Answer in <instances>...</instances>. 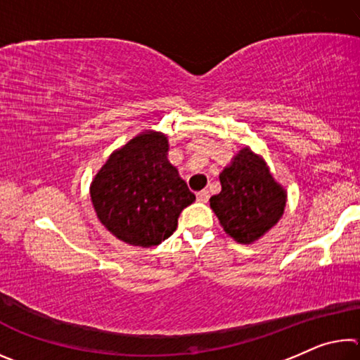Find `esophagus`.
<instances>
[{"label":"esophagus","mask_w":360,"mask_h":360,"mask_svg":"<svg viewBox=\"0 0 360 360\" xmlns=\"http://www.w3.org/2000/svg\"><path fill=\"white\" fill-rule=\"evenodd\" d=\"M197 200L200 203H208V200H210V192L208 191H202V192H198L197 193Z\"/></svg>","instance_id":"1"}]
</instances>
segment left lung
Masks as SVG:
<instances>
[{"label":"left lung","mask_w":360,"mask_h":360,"mask_svg":"<svg viewBox=\"0 0 360 360\" xmlns=\"http://www.w3.org/2000/svg\"><path fill=\"white\" fill-rule=\"evenodd\" d=\"M222 191L210 198L211 208L231 238L252 243L283 216L285 193L265 162L249 149L240 150L219 174Z\"/></svg>","instance_id":"1"}]
</instances>
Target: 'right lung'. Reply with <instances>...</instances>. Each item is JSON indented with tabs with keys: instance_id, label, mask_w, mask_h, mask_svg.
<instances>
[{
	"instance_id": "1",
	"label": "right lung",
	"mask_w": 360,
	"mask_h": 360,
	"mask_svg": "<svg viewBox=\"0 0 360 360\" xmlns=\"http://www.w3.org/2000/svg\"><path fill=\"white\" fill-rule=\"evenodd\" d=\"M165 135L146 131L109 157L90 188L96 216L119 240L152 248L173 235L195 202L167 158Z\"/></svg>"
}]
</instances>
